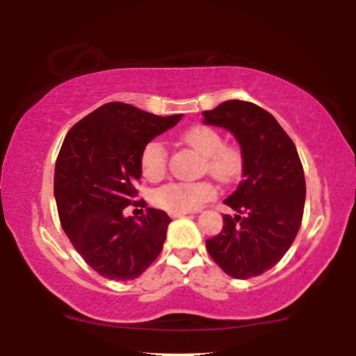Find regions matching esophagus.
<instances>
[{"mask_svg":"<svg viewBox=\"0 0 356 356\" xmlns=\"http://www.w3.org/2000/svg\"><path fill=\"white\" fill-rule=\"evenodd\" d=\"M190 212H174V210H172V212H170V216H171V218H177V216H184V215H188Z\"/></svg>","mask_w":356,"mask_h":356,"instance_id":"34e87169","label":"esophagus"}]
</instances>
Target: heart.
Returning <instances> with one entry per match:
<instances>
[{"mask_svg":"<svg viewBox=\"0 0 356 356\" xmlns=\"http://www.w3.org/2000/svg\"><path fill=\"white\" fill-rule=\"evenodd\" d=\"M182 141L204 156V168L221 182H232L242 172L243 159L240 150L226 146L222 136L207 125H195L184 131ZM168 165V150L160 140H152L144 146L140 166L144 176L150 180L163 177ZM216 195L215 186L209 180L200 182H170L154 193V202L170 212L196 210Z\"/></svg>","mask_w":356,"mask_h":356,"instance_id":"1","label":"heart"}]
</instances>
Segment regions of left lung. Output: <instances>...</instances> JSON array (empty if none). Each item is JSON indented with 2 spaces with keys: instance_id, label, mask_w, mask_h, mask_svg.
I'll use <instances>...</instances> for the list:
<instances>
[{
  "instance_id": "1",
  "label": "left lung",
  "mask_w": 356,
  "mask_h": 356,
  "mask_svg": "<svg viewBox=\"0 0 356 356\" xmlns=\"http://www.w3.org/2000/svg\"><path fill=\"white\" fill-rule=\"evenodd\" d=\"M204 124L231 131L242 149L243 180L225 200L238 215L222 216L209 254L237 280L267 272L291 248L303 218L306 182L293 141L272 114L251 102L227 100L204 111Z\"/></svg>"
}]
</instances>
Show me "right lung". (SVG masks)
I'll list each match as a JSON object with an SVG mask.
<instances>
[{
	"instance_id": "add662e5",
	"label": "right lung",
	"mask_w": 356,
	"mask_h": 356,
	"mask_svg": "<svg viewBox=\"0 0 356 356\" xmlns=\"http://www.w3.org/2000/svg\"><path fill=\"white\" fill-rule=\"evenodd\" d=\"M182 114L155 116L111 102L83 118L65 135L55 166V200L65 236L89 267L113 281L135 280L159 257L166 212L147 207L124 216L138 195L140 156Z\"/></svg>"
}]
</instances>
